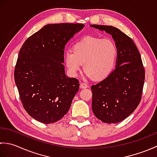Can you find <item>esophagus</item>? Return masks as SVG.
Masks as SVG:
<instances>
[{
    "mask_svg": "<svg viewBox=\"0 0 157 157\" xmlns=\"http://www.w3.org/2000/svg\"><path fill=\"white\" fill-rule=\"evenodd\" d=\"M88 88V85L85 84V83H81L80 84V88L81 89H84V88Z\"/></svg>",
    "mask_w": 157,
    "mask_h": 157,
    "instance_id": "34e87169",
    "label": "esophagus"
}]
</instances>
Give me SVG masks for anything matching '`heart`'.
Listing matches in <instances>:
<instances>
[{"instance_id": "1", "label": "heart", "mask_w": 157, "mask_h": 157, "mask_svg": "<svg viewBox=\"0 0 157 157\" xmlns=\"http://www.w3.org/2000/svg\"><path fill=\"white\" fill-rule=\"evenodd\" d=\"M118 48L112 40L86 36L65 52L64 61L69 74L76 76L84 64V71L95 81L107 78L114 69Z\"/></svg>"}]
</instances>
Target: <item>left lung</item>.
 <instances>
[{"label": "left lung", "instance_id": "obj_1", "mask_svg": "<svg viewBox=\"0 0 157 157\" xmlns=\"http://www.w3.org/2000/svg\"><path fill=\"white\" fill-rule=\"evenodd\" d=\"M112 36L118 48L115 69L107 78L91 86L92 108L102 122L116 123L135 111L141 101L145 71L132 38L111 25H90Z\"/></svg>", "mask_w": 157, "mask_h": 157}]
</instances>
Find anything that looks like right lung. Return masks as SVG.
Masks as SVG:
<instances>
[{
  "instance_id": "1",
  "label": "right lung",
  "mask_w": 157,
  "mask_h": 157,
  "mask_svg": "<svg viewBox=\"0 0 157 157\" xmlns=\"http://www.w3.org/2000/svg\"><path fill=\"white\" fill-rule=\"evenodd\" d=\"M81 23H51L29 37L20 49L14 71L23 107L43 123L67 114L79 90V81L65 75L64 49Z\"/></svg>"
}]
</instances>
